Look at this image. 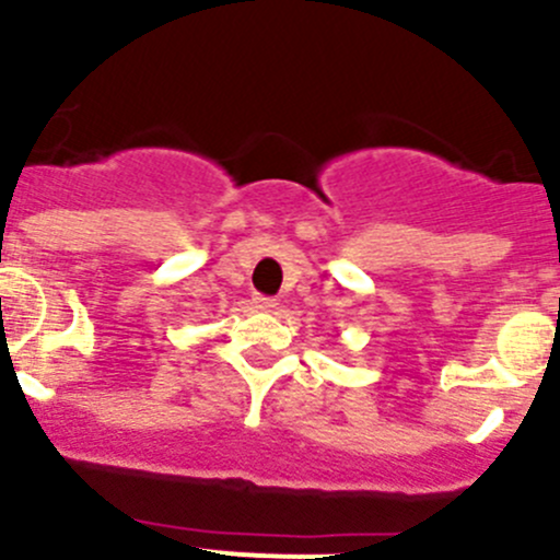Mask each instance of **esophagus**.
<instances>
[{
  "mask_svg": "<svg viewBox=\"0 0 560 560\" xmlns=\"http://www.w3.org/2000/svg\"><path fill=\"white\" fill-rule=\"evenodd\" d=\"M254 306H257L259 312H276V306H279V303H276L273 298H254Z\"/></svg>",
  "mask_w": 560,
  "mask_h": 560,
  "instance_id": "obj_1",
  "label": "esophagus"
}]
</instances>
